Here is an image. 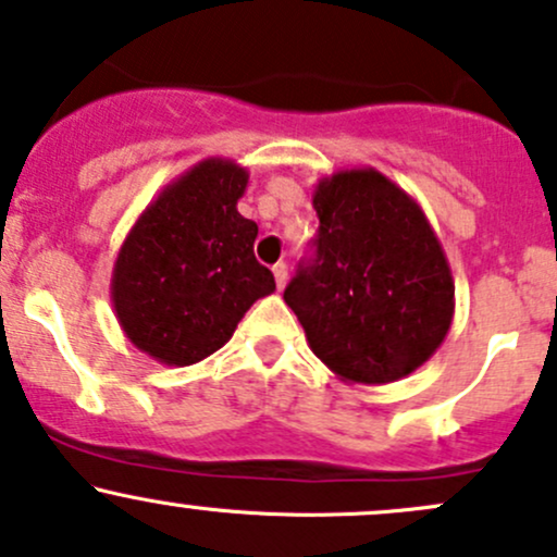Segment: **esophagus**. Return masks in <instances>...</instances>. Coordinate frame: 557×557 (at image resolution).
<instances>
[{
  "mask_svg": "<svg viewBox=\"0 0 557 557\" xmlns=\"http://www.w3.org/2000/svg\"><path fill=\"white\" fill-rule=\"evenodd\" d=\"M272 274L277 288H285V283H288V264H285V261H277V264L272 267Z\"/></svg>",
  "mask_w": 557,
  "mask_h": 557,
  "instance_id": "esophagus-1",
  "label": "esophagus"
}]
</instances>
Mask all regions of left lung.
Returning <instances> with one entry per match:
<instances>
[{
	"instance_id": "left-lung-1",
	"label": "left lung",
	"mask_w": 557,
	"mask_h": 557,
	"mask_svg": "<svg viewBox=\"0 0 557 557\" xmlns=\"http://www.w3.org/2000/svg\"><path fill=\"white\" fill-rule=\"evenodd\" d=\"M320 230L285 288L309 348L351 383L399 381L442 346L455 283L423 209L375 169L325 176Z\"/></svg>"
}]
</instances>
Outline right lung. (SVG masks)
<instances>
[{"instance_id": "right-lung-1", "label": "right lung", "mask_w": 557, "mask_h": 557, "mask_svg": "<svg viewBox=\"0 0 557 557\" xmlns=\"http://www.w3.org/2000/svg\"><path fill=\"white\" fill-rule=\"evenodd\" d=\"M246 185L248 171L235 161H200L152 200L119 250L115 317L158 362L206 359L274 290L272 272L253 256L259 227L237 211Z\"/></svg>"}]
</instances>
